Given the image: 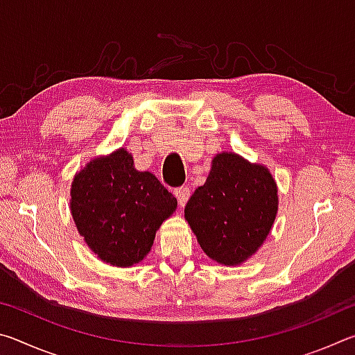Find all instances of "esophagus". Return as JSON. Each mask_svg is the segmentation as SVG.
<instances>
[{
    "label": "esophagus",
    "mask_w": 355,
    "mask_h": 355,
    "mask_svg": "<svg viewBox=\"0 0 355 355\" xmlns=\"http://www.w3.org/2000/svg\"><path fill=\"white\" fill-rule=\"evenodd\" d=\"M189 196H191V191H189V188H186V186H183V188H177L175 189V197H177L180 207H184L186 205V202L189 200Z\"/></svg>",
    "instance_id": "obj_1"
}]
</instances>
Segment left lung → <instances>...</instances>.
Instances as JSON below:
<instances>
[{
  "label": "left lung",
  "instance_id": "8db88e82",
  "mask_svg": "<svg viewBox=\"0 0 355 355\" xmlns=\"http://www.w3.org/2000/svg\"><path fill=\"white\" fill-rule=\"evenodd\" d=\"M277 208V184L266 166L224 152L213 158L205 184L186 203L184 218L211 260L236 266L261 248Z\"/></svg>",
  "mask_w": 355,
  "mask_h": 355
}]
</instances>
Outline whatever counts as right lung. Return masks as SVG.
<instances>
[{
  "mask_svg": "<svg viewBox=\"0 0 355 355\" xmlns=\"http://www.w3.org/2000/svg\"><path fill=\"white\" fill-rule=\"evenodd\" d=\"M70 196L71 216L89 249L119 268L144 260L156 230L177 208L175 197L153 173L136 171L125 148L89 161Z\"/></svg>",
  "mask_w": 355,
  "mask_h": 355,
  "instance_id": "add662e5",
  "label": "right lung"
}]
</instances>
